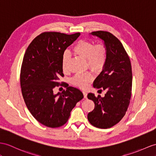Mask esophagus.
Listing matches in <instances>:
<instances>
[{
	"instance_id": "1",
	"label": "esophagus",
	"mask_w": 156,
	"mask_h": 156,
	"mask_svg": "<svg viewBox=\"0 0 156 156\" xmlns=\"http://www.w3.org/2000/svg\"><path fill=\"white\" fill-rule=\"evenodd\" d=\"M83 96H84V98H87V93L85 92V91H83Z\"/></svg>"
}]
</instances>
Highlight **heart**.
<instances>
[{
    "label": "heart",
    "instance_id": "obj_1",
    "mask_svg": "<svg viewBox=\"0 0 156 156\" xmlns=\"http://www.w3.org/2000/svg\"><path fill=\"white\" fill-rule=\"evenodd\" d=\"M76 55L85 59L87 66L92 70L98 72L103 69L107 59V50L102 44H95L92 41L80 40L73 48ZM69 67V59L67 55L63 56L62 69L67 71ZM92 79L89 72L77 73L71 79V83L81 89H85Z\"/></svg>",
    "mask_w": 156,
    "mask_h": 156
}]
</instances>
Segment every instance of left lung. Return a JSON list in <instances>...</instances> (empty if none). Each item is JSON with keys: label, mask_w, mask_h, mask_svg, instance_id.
I'll return each mask as SVG.
<instances>
[{"label": "left lung", "mask_w": 156, "mask_h": 156, "mask_svg": "<svg viewBox=\"0 0 156 156\" xmlns=\"http://www.w3.org/2000/svg\"><path fill=\"white\" fill-rule=\"evenodd\" d=\"M91 34L103 40L107 50V62L93 87L107 92L104 97L88 94L87 98L94 102V108L87 119L93 126L106 129L119 123L127 111L132 95V66L127 52L116 37L101 30Z\"/></svg>", "instance_id": "left-lung-1"}]
</instances>
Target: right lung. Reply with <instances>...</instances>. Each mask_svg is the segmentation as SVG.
I'll use <instances>...</instances> for the list:
<instances>
[{
  "label": "right lung",
  "instance_id": "obj_1",
  "mask_svg": "<svg viewBox=\"0 0 156 156\" xmlns=\"http://www.w3.org/2000/svg\"><path fill=\"white\" fill-rule=\"evenodd\" d=\"M80 34L45 32L26 49L20 75L22 94L32 115L45 126H62L77 102L83 98L81 91L75 87L67 86L66 90L56 94L53 90L59 86V77L64 76V51Z\"/></svg>",
  "mask_w": 156,
  "mask_h": 156
}]
</instances>
